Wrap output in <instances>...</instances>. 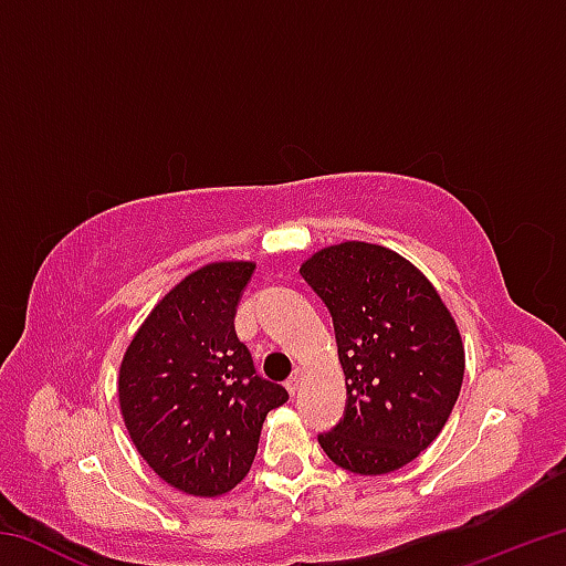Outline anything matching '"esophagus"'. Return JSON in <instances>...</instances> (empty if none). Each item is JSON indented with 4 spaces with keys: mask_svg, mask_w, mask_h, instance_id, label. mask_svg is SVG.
Returning a JSON list of instances; mask_svg holds the SVG:
<instances>
[{
    "mask_svg": "<svg viewBox=\"0 0 566 566\" xmlns=\"http://www.w3.org/2000/svg\"><path fill=\"white\" fill-rule=\"evenodd\" d=\"M302 379H304V369L296 367L292 371V377L286 379V391H290V395H296V391H300V387H302Z\"/></svg>",
    "mask_w": 566,
    "mask_h": 566,
    "instance_id": "34e87169",
    "label": "esophagus"
}]
</instances>
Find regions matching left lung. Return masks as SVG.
<instances>
[{
    "label": "left lung",
    "instance_id": "left-lung-1",
    "mask_svg": "<svg viewBox=\"0 0 566 566\" xmlns=\"http://www.w3.org/2000/svg\"><path fill=\"white\" fill-rule=\"evenodd\" d=\"M300 272L327 304L347 379L344 419L319 444L354 474H389L434 442L464 379V344L434 284L391 249L324 247Z\"/></svg>",
    "mask_w": 566,
    "mask_h": 566
}]
</instances>
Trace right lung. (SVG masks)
Here are the masks:
<instances>
[{
	"mask_svg": "<svg viewBox=\"0 0 566 566\" xmlns=\"http://www.w3.org/2000/svg\"><path fill=\"white\" fill-rule=\"evenodd\" d=\"M254 262H212L161 296L119 367V407L142 459L169 486L222 496L254 462L266 415L290 395L254 371L234 314Z\"/></svg>",
	"mask_w": 566,
	"mask_h": 566,
	"instance_id": "obj_1",
	"label": "right lung"
}]
</instances>
